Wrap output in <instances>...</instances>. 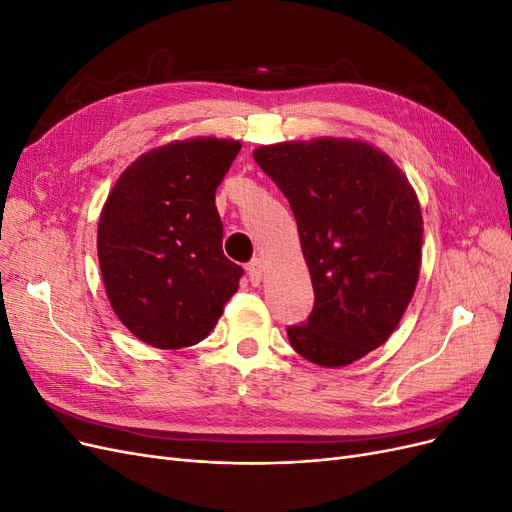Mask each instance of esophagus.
Instances as JSON below:
<instances>
[{"label": "esophagus", "mask_w": 512, "mask_h": 512, "mask_svg": "<svg viewBox=\"0 0 512 512\" xmlns=\"http://www.w3.org/2000/svg\"><path fill=\"white\" fill-rule=\"evenodd\" d=\"M262 271H265V265H262L260 258H254L250 265H247V275H250V282L258 286L262 282Z\"/></svg>", "instance_id": "34e87169"}]
</instances>
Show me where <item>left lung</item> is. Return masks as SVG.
<instances>
[{
	"label": "left lung",
	"mask_w": 512,
	"mask_h": 512,
	"mask_svg": "<svg viewBox=\"0 0 512 512\" xmlns=\"http://www.w3.org/2000/svg\"><path fill=\"white\" fill-rule=\"evenodd\" d=\"M297 220L314 286L290 346L322 367H344L382 346L421 273L423 215L401 168L365 141L322 136L254 151Z\"/></svg>",
	"instance_id": "left-lung-1"
}]
</instances>
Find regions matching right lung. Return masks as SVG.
Wrapping results in <instances>:
<instances>
[{
  "label": "right lung",
  "mask_w": 512,
  "mask_h": 512,
  "mask_svg": "<svg viewBox=\"0 0 512 512\" xmlns=\"http://www.w3.org/2000/svg\"><path fill=\"white\" fill-rule=\"evenodd\" d=\"M241 149L196 136L136 158L108 194L98 260L113 312L141 342L177 350L218 324L243 269L222 252L215 190Z\"/></svg>",
  "instance_id": "right-lung-1"
}]
</instances>
